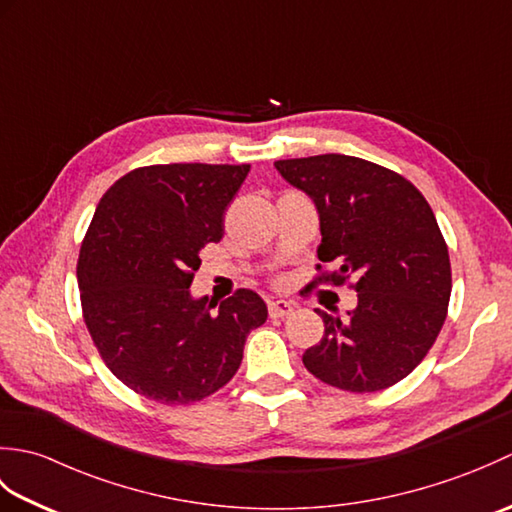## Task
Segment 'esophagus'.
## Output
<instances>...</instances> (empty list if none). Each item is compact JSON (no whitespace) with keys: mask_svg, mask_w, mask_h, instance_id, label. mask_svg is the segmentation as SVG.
<instances>
[{"mask_svg":"<svg viewBox=\"0 0 512 512\" xmlns=\"http://www.w3.org/2000/svg\"><path fill=\"white\" fill-rule=\"evenodd\" d=\"M295 312V306L290 301H268V314L270 319H284L288 314Z\"/></svg>","mask_w":512,"mask_h":512,"instance_id":"obj_1","label":"esophagus"}]
</instances>
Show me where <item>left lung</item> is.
I'll return each mask as SVG.
<instances>
[{
    "mask_svg": "<svg viewBox=\"0 0 512 512\" xmlns=\"http://www.w3.org/2000/svg\"><path fill=\"white\" fill-rule=\"evenodd\" d=\"M275 167L317 204L319 259L339 264L317 281H350L358 292L343 319L317 310L325 332L303 365L356 394L396 385L436 343L451 297L449 248L429 202L400 173L363 158L323 154Z\"/></svg>",
    "mask_w": 512,
    "mask_h": 512,
    "instance_id": "8db88e82",
    "label": "left lung"
}]
</instances>
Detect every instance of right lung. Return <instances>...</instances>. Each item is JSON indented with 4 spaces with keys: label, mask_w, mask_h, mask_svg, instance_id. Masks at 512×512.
Listing matches in <instances>:
<instances>
[{
    "label": "right lung",
    "mask_w": 512,
    "mask_h": 512,
    "mask_svg": "<svg viewBox=\"0 0 512 512\" xmlns=\"http://www.w3.org/2000/svg\"><path fill=\"white\" fill-rule=\"evenodd\" d=\"M250 165L138 167L105 191L83 237L76 279L88 332L110 372L160 405L215 394L237 372L264 299L239 288L193 299L200 250L220 242L224 211Z\"/></svg>",
    "instance_id": "add662e5"
}]
</instances>
